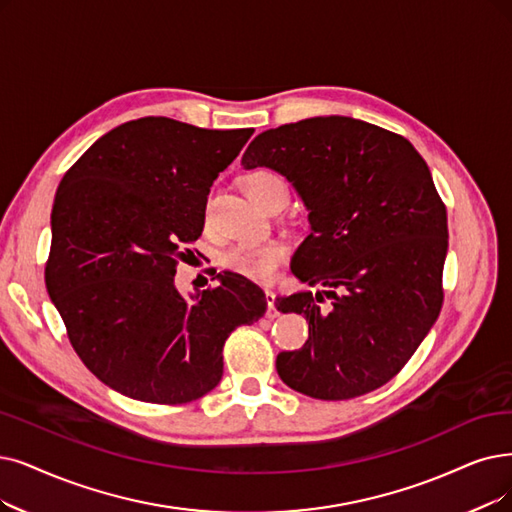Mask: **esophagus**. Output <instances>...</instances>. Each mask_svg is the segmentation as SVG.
<instances>
[{"label":"esophagus","instance_id":"esophagus-1","mask_svg":"<svg viewBox=\"0 0 512 512\" xmlns=\"http://www.w3.org/2000/svg\"><path fill=\"white\" fill-rule=\"evenodd\" d=\"M264 294H267V317H271V319H275L277 315H279V311L275 309V292L273 290H264Z\"/></svg>","mask_w":512,"mask_h":512}]
</instances>
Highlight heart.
I'll return each mask as SVG.
<instances>
[{"instance_id": "obj_1", "label": "heart", "mask_w": 512, "mask_h": 512, "mask_svg": "<svg viewBox=\"0 0 512 512\" xmlns=\"http://www.w3.org/2000/svg\"><path fill=\"white\" fill-rule=\"evenodd\" d=\"M241 187L256 206L269 210L275 203L288 201L290 187L279 172L269 168H258L243 176ZM210 203H206V212ZM288 258V248L279 241H267L258 245H235L222 256V264L233 273H239L252 281H271L277 275V269Z\"/></svg>"}]
</instances>
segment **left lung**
Instances as JSON below:
<instances>
[{
  "instance_id": "8db88e82",
  "label": "left lung",
  "mask_w": 512,
  "mask_h": 512,
  "mask_svg": "<svg viewBox=\"0 0 512 512\" xmlns=\"http://www.w3.org/2000/svg\"><path fill=\"white\" fill-rule=\"evenodd\" d=\"M241 163L292 182L311 222L292 273L325 288L275 300L309 321L302 349L277 355L279 378L323 401L376 391L410 361L443 304L447 212L426 161L395 132L330 115L258 134ZM323 293L330 312L316 304Z\"/></svg>"
}]
</instances>
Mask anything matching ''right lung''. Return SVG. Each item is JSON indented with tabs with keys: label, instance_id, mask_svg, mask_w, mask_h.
<instances>
[{
	"label": "right lung",
	"instance_id": "obj_1",
	"mask_svg": "<svg viewBox=\"0 0 512 512\" xmlns=\"http://www.w3.org/2000/svg\"><path fill=\"white\" fill-rule=\"evenodd\" d=\"M252 134L140 117L100 136L60 180L46 288L75 353L113 391L161 405L203 397L222 378L231 332L267 311L237 273L191 298L174 285L212 182Z\"/></svg>",
	"mask_w": 512,
	"mask_h": 512
}]
</instances>
